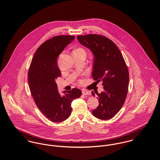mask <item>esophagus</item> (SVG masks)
<instances>
[{
  "label": "esophagus",
  "mask_w": 160,
  "mask_h": 160,
  "mask_svg": "<svg viewBox=\"0 0 160 160\" xmlns=\"http://www.w3.org/2000/svg\"><path fill=\"white\" fill-rule=\"evenodd\" d=\"M82 94L83 95H91V92H87L86 90H83L82 91Z\"/></svg>",
  "instance_id": "obj_1"
}]
</instances>
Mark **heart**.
<instances>
[{"mask_svg":"<svg viewBox=\"0 0 160 160\" xmlns=\"http://www.w3.org/2000/svg\"><path fill=\"white\" fill-rule=\"evenodd\" d=\"M74 51H77V52H85L84 50H83V49H82V48H78V49H76V50H75Z\"/></svg>","mask_w":160,"mask_h":160,"instance_id":"1","label":"heart"}]
</instances>
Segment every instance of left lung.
I'll return each instance as SVG.
<instances>
[{
    "instance_id": "8db88e82",
    "label": "left lung",
    "mask_w": 160,
    "mask_h": 160,
    "mask_svg": "<svg viewBox=\"0 0 160 160\" xmlns=\"http://www.w3.org/2000/svg\"><path fill=\"white\" fill-rule=\"evenodd\" d=\"M77 39L93 53L92 77L96 82L102 80L104 86L103 92L96 93L99 106L92 114L101 120L111 119L122 108L128 94L129 74L125 61L117 46L104 36L90 34Z\"/></svg>"
}]
</instances>
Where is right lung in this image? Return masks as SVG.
<instances>
[{"mask_svg": "<svg viewBox=\"0 0 160 160\" xmlns=\"http://www.w3.org/2000/svg\"><path fill=\"white\" fill-rule=\"evenodd\" d=\"M74 38V36L61 35L45 41L36 51L28 71V83L34 102L54 122L66 120L72 112V101L82 95L80 90L73 88L64 91L61 96L56 82L61 75L57 58Z\"/></svg>", "mask_w": 160, "mask_h": 160, "instance_id": "right-lung-1", "label": "right lung"}]
</instances>
